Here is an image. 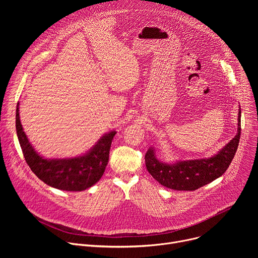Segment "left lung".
<instances>
[{
    "mask_svg": "<svg viewBox=\"0 0 258 258\" xmlns=\"http://www.w3.org/2000/svg\"><path fill=\"white\" fill-rule=\"evenodd\" d=\"M241 135V109L238 112L236 136L211 157L181 159L168 163L161 161L154 147L145 155L147 170L160 185L176 191H195L222 176L230 166L238 149Z\"/></svg>",
    "mask_w": 258,
    "mask_h": 258,
    "instance_id": "1",
    "label": "left lung"
}]
</instances>
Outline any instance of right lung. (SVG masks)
I'll list each match as a JSON object with an SVG mask.
<instances>
[{"mask_svg": "<svg viewBox=\"0 0 258 258\" xmlns=\"http://www.w3.org/2000/svg\"><path fill=\"white\" fill-rule=\"evenodd\" d=\"M16 133L24 158L32 172L48 186L68 192L84 191L102 177L109 160V151L115 131L104 134L91 148L78 156L46 158L34 149L25 135L16 107Z\"/></svg>", "mask_w": 258, "mask_h": 258, "instance_id": "1", "label": "right lung"}]
</instances>
